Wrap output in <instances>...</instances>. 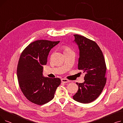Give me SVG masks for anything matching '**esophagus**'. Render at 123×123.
<instances>
[{
  "instance_id": "obj_1",
  "label": "esophagus",
  "mask_w": 123,
  "mask_h": 123,
  "mask_svg": "<svg viewBox=\"0 0 123 123\" xmlns=\"http://www.w3.org/2000/svg\"><path fill=\"white\" fill-rule=\"evenodd\" d=\"M61 82L62 83H68L70 82V81L68 79H65V78H63V79H61Z\"/></svg>"
}]
</instances>
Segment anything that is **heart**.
I'll return each mask as SVG.
<instances>
[{"mask_svg": "<svg viewBox=\"0 0 123 123\" xmlns=\"http://www.w3.org/2000/svg\"><path fill=\"white\" fill-rule=\"evenodd\" d=\"M63 50H64V53H66V52H68L70 51H71V49L67 46H64L63 47Z\"/></svg>", "mask_w": 123, "mask_h": 123, "instance_id": "b5f03b06", "label": "heart"}]
</instances>
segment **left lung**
<instances>
[{
    "mask_svg": "<svg viewBox=\"0 0 123 123\" xmlns=\"http://www.w3.org/2000/svg\"><path fill=\"white\" fill-rule=\"evenodd\" d=\"M75 41L78 45L80 57L78 69L85 73V81L76 83L78 90L73 96V99L82 103L94 101L101 94L106 83V65L99 46L95 41L74 34Z\"/></svg>",
    "mask_w": 123,
    "mask_h": 123,
    "instance_id": "8db88e82",
    "label": "left lung"
}]
</instances>
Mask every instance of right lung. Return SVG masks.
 <instances>
[{
    "label": "right lung",
    "instance_id": "obj_1",
    "mask_svg": "<svg viewBox=\"0 0 123 123\" xmlns=\"http://www.w3.org/2000/svg\"><path fill=\"white\" fill-rule=\"evenodd\" d=\"M59 42L36 40L29 44L19 57L17 68L19 85L25 97L34 104L42 105L52 100L60 84V78H49L42 74L50 51Z\"/></svg>",
    "mask_w": 123,
    "mask_h": 123
}]
</instances>
